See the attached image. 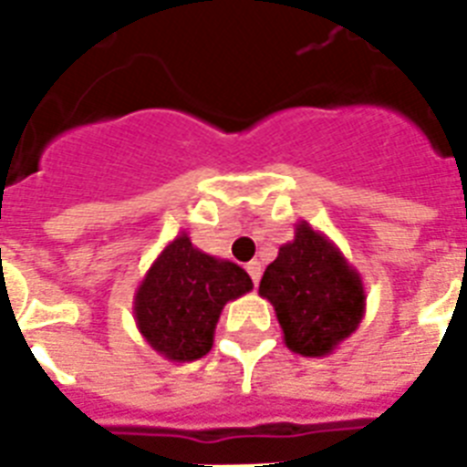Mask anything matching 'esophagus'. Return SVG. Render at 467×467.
Wrapping results in <instances>:
<instances>
[{
    "instance_id": "esophagus-1",
    "label": "esophagus",
    "mask_w": 467,
    "mask_h": 467,
    "mask_svg": "<svg viewBox=\"0 0 467 467\" xmlns=\"http://www.w3.org/2000/svg\"><path fill=\"white\" fill-rule=\"evenodd\" d=\"M247 274L252 276L254 285L259 284V278H262V262H249L247 264Z\"/></svg>"
}]
</instances>
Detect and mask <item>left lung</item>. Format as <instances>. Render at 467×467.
<instances>
[{"instance_id":"8db88e82","label":"left lung","mask_w":467,"mask_h":467,"mask_svg":"<svg viewBox=\"0 0 467 467\" xmlns=\"http://www.w3.org/2000/svg\"><path fill=\"white\" fill-rule=\"evenodd\" d=\"M259 296L276 310L285 347L307 358L332 354L358 329L366 312L361 274L306 220L266 266Z\"/></svg>"}]
</instances>
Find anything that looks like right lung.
I'll list each match as a JSON object with an SVG mask.
<instances>
[{
    "label": "right lung",
    "instance_id": "obj_1",
    "mask_svg": "<svg viewBox=\"0 0 467 467\" xmlns=\"http://www.w3.org/2000/svg\"><path fill=\"white\" fill-rule=\"evenodd\" d=\"M252 288L242 266L205 254L182 233L157 254L138 285L135 325L161 358L196 361L213 348L223 307Z\"/></svg>",
    "mask_w": 467,
    "mask_h": 467
}]
</instances>
